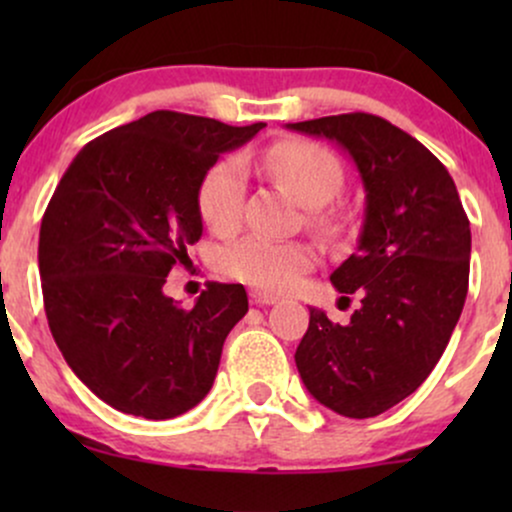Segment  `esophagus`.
I'll return each instance as SVG.
<instances>
[{"label": "esophagus", "instance_id": "esophagus-1", "mask_svg": "<svg viewBox=\"0 0 512 512\" xmlns=\"http://www.w3.org/2000/svg\"><path fill=\"white\" fill-rule=\"evenodd\" d=\"M250 301L255 305H274L276 296H272V293H264V291H250Z\"/></svg>", "mask_w": 512, "mask_h": 512}]
</instances>
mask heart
<instances>
[{"instance_id": "1", "label": "heart", "mask_w": 512, "mask_h": 512, "mask_svg": "<svg viewBox=\"0 0 512 512\" xmlns=\"http://www.w3.org/2000/svg\"><path fill=\"white\" fill-rule=\"evenodd\" d=\"M264 166L286 185L303 207L322 209L339 195L344 170L327 146L289 139L269 146ZM245 202V168L238 158L211 166L197 190V209L211 231L231 233L240 223ZM315 223L330 228L327 214H315ZM315 252L303 243H279L264 236H248L221 252V267L231 279L262 291H289L313 267Z\"/></svg>"}]
</instances>
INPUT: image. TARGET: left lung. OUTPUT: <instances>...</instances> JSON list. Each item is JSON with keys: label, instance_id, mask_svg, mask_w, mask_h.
I'll use <instances>...</instances> for the list:
<instances>
[{"label": "left lung", "instance_id": "8db88e82", "mask_svg": "<svg viewBox=\"0 0 512 512\" xmlns=\"http://www.w3.org/2000/svg\"><path fill=\"white\" fill-rule=\"evenodd\" d=\"M286 129L342 146L366 190L358 248L330 276L361 308L349 325L310 308L296 366L322 407L370 419L424 383L450 342L469 286V219L448 168L383 117L346 113Z\"/></svg>", "mask_w": 512, "mask_h": 512}]
</instances>
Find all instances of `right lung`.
I'll use <instances>...</instances> for the list:
<instances>
[{
  "label": "right lung",
  "mask_w": 512,
  "mask_h": 512,
  "mask_svg": "<svg viewBox=\"0 0 512 512\" xmlns=\"http://www.w3.org/2000/svg\"><path fill=\"white\" fill-rule=\"evenodd\" d=\"M262 127L156 110L88 142L64 170L40 223L45 315L76 378L113 409L173 419L214 385L248 293L211 281L180 308L163 284L202 238L204 173Z\"/></svg>",
  "instance_id": "1"
}]
</instances>
